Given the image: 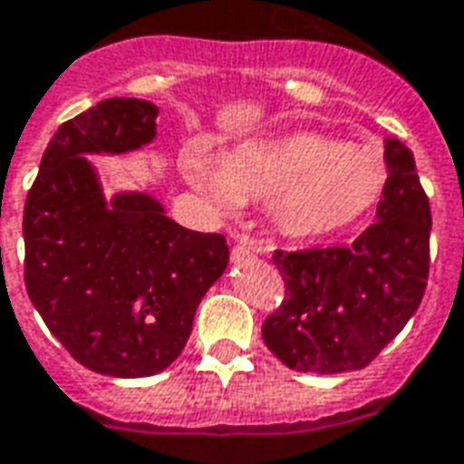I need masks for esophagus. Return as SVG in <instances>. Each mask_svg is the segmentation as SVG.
<instances>
[{
    "mask_svg": "<svg viewBox=\"0 0 464 464\" xmlns=\"http://www.w3.org/2000/svg\"><path fill=\"white\" fill-rule=\"evenodd\" d=\"M236 256H248V253H261L258 248H256V243L248 238V236H238L236 238Z\"/></svg>",
    "mask_w": 464,
    "mask_h": 464,
    "instance_id": "obj_1",
    "label": "esophagus"
}]
</instances>
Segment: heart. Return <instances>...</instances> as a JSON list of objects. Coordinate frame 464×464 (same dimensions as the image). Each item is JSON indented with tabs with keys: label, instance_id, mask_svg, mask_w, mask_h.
I'll list each match as a JSON object with an SVG mask.
<instances>
[{
	"label": "heart",
	"instance_id": "b5f03b06",
	"mask_svg": "<svg viewBox=\"0 0 464 464\" xmlns=\"http://www.w3.org/2000/svg\"><path fill=\"white\" fill-rule=\"evenodd\" d=\"M179 169L226 211L266 203L273 231L291 241L345 231L378 206L388 186V163L378 149L318 131L238 143L218 163L191 149Z\"/></svg>",
	"mask_w": 464,
	"mask_h": 464
}]
</instances>
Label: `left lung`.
<instances>
[{
  "label": "left lung",
  "mask_w": 464,
  "mask_h": 464,
  "mask_svg": "<svg viewBox=\"0 0 464 464\" xmlns=\"http://www.w3.org/2000/svg\"><path fill=\"white\" fill-rule=\"evenodd\" d=\"M388 186L378 221L350 248L273 253L285 301L263 341L298 372L360 370L415 315L428 285L430 203L408 146L385 136Z\"/></svg>",
  "instance_id": "8db88e82"
}]
</instances>
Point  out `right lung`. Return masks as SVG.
Returning a JSON list of instances; mask_svg holds the SVG:
<instances>
[{"instance_id": "right-lung-1", "label": "right lung", "mask_w": 464, "mask_h": 464, "mask_svg": "<svg viewBox=\"0 0 464 464\" xmlns=\"http://www.w3.org/2000/svg\"><path fill=\"white\" fill-rule=\"evenodd\" d=\"M159 109L114 96L59 126L24 206V283L84 368L149 378L181 355L198 303L228 266L218 233L188 231L146 191L106 196L89 156L156 139Z\"/></svg>"}]
</instances>
